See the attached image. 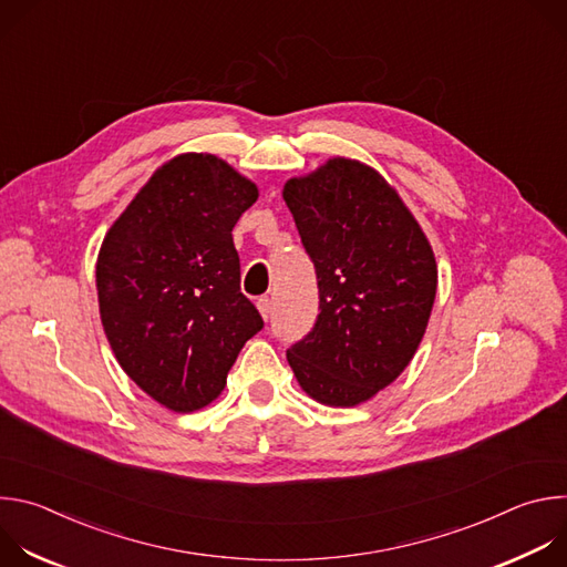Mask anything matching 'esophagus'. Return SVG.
<instances>
[{"label":"esophagus","mask_w":567,"mask_h":567,"mask_svg":"<svg viewBox=\"0 0 567 567\" xmlns=\"http://www.w3.org/2000/svg\"><path fill=\"white\" fill-rule=\"evenodd\" d=\"M258 309H260L262 318H265V320H269V316H271V300H269L267 296H262V298L258 300Z\"/></svg>","instance_id":"1"}]
</instances>
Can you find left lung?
I'll return each instance as SVG.
<instances>
[{"label": "left lung", "instance_id": "8db88e82", "mask_svg": "<svg viewBox=\"0 0 567 567\" xmlns=\"http://www.w3.org/2000/svg\"><path fill=\"white\" fill-rule=\"evenodd\" d=\"M282 197L316 278L313 330L287 350L300 388L352 409L413 361L437 291L431 241L399 193L357 158L291 177Z\"/></svg>", "mask_w": 567, "mask_h": 567}]
</instances>
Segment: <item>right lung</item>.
Listing matches in <instances>:
<instances>
[{"mask_svg": "<svg viewBox=\"0 0 567 567\" xmlns=\"http://www.w3.org/2000/svg\"><path fill=\"white\" fill-rule=\"evenodd\" d=\"M258 195L224 158L184 152L152 173L101 245L105 337L123 372L173 413L215 401L265 326L239 291L230 233Z\"/></svg>", "mask_w": 567, "mask_h": 567, "instance_id": "1", "label": "right lung"}]
</instances>
